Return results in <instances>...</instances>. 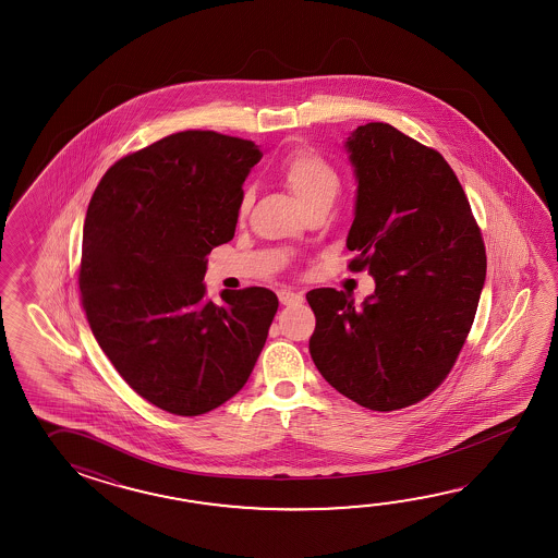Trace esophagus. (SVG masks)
Listing matches in <instances>:
<instances>
[{"instance_id":"esophagus-1","label":"esophagus","mask_w":558,"mask_h":558,"mask_svg":"<svg viewBox=\"0 0 558 558\" xmlns=\"http://www.w3.org/2000/svg\"><path fill=\"white\" fill-rule=\"evenodd\" d=\"M279 301H281V305H296V303L303 301V295L291 291V289H281L279 291Z\"/></svg>"}]
</instances>
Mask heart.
Segmentation results:
<instances>
[{"label": "heart", "mask_w": 558, "mask_h": 558, "mask_svg": "<svg viewBox=\"0 0 558 558\" xmlns=\"http://www.w3.org/2000/svg\"><path fill=\"white\" fill-rule=\"evenodd\" d=\"M279 181L295 197L303 211L319 203L332 205L341 191V178L335 167L311 149H296L295 154L289 155L279 167ZM251 203L253 193L243 191L239 214L247 215Z\"/></svg>", "instance_id": "obj_1"}]
</instances>
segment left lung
Returning a JSON list of instances; mask_svg holds the SVG:
<instances>
[{
  "instance_id": "left-lung-1",
  "label": "left lung",
  "mask_w": 558,
  "mask_h": 558,
  "mask_svg": "<svg viewBox=\"0 0 558 558\" xmlns=\"http://www.w3.org/2000/svg\"><path fill=\"white\" fill-rule=\"evenodd\" d=\"M356 179L347 250L375 293L361 307L313 289L308 351L325 380L371 411H397L435 391L471 331L485 284V243L445 157L389 123L344 142Z\"/></svg>"
}]
</instances>
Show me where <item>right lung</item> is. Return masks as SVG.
I'll return each mask as SVG.
<instances>
[{
  "instance_id": "add662e5",
  "label": "right lung",
  "mask_w": 558,
  "mask_h": 558,
  "mask_svg": "<svg viewBox=\"0 0 558 558\" xmlns=\"http://www.w3.org/2000/svg\"><path fill=\"white\" fill-rule=\"evenodd\" d=\"M263 154L247 140L179 131L107 169L87 207L80 265L85 315L133 391L197 416L250 379L279 301L265 287L205 296L207 255L231 241L243 181Z\"/></svg>"
}]
</instances>
